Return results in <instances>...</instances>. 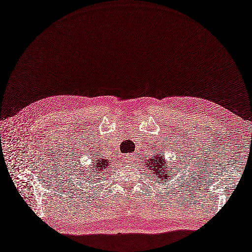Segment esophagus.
Returning a JSON list of instances; mask_svg holds the SVG:
<instances>
[{
    "mask_svg": "<svg viewBox=\"0 0 252 252\" xmlns=\"http://www.w3.org/2000/svg\"><path fill=\"white\" fill-rule=\"evenodd\" d=\"M136 158H137V155L136 154H130V155H126V159L127 160V161H129L130 163H133L136 160Z\"/></svg>",
    "mask_w": 252,
    "mask_h": 252,
    "instance_id": "34e87169",
    "label": "esophagus"
}]
</instances>
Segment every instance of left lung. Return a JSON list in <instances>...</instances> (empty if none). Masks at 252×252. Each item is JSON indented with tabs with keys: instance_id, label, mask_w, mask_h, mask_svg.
Masks as SVG:
<instances>
[{
	"instance_id": "1",
	"label": "left lung",
	"mask_w": 252,
	"mask_h": 252,
	"mask_svg": "<svg viewBox=\"0 0 252 252\" xmlns=\"http://www.w3.org/2000/svg\"><path fill=\"white\" fill-rule=\"evenodd\" d=\"M145 167L147 171L154 174V178L156 179L157 182H168V179L171 180V175L173 174V172L169 173L170 169L172 168L169 167V164L165 163L164 158L161 155L158 154L156 156L154 154V157H151L148 160H146ZM151 179H153V176H151Z\"/></svg>"
}]
</instances>
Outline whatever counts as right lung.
I'll return each instance as SVG.
<instances>
[{
    "label": "right lung",
    "instance_id": "add662e5",
    "mask_svg": "<svg viewBox=\"0 0 252 252\" xmlns=\"http://www.w3.org/2000/svg\"><path fill=\"white\" fill-rule=\"evenodd\" d=\"M98 155L95 154L94 159L92 160V171H88L89 174H91V178L96 179L98 178L99 174H101V172H104L105 170H107V168H109V161L107 159H103V158H97ZM89 170V168H88ZM85 178H88V175L85 176Z\"/></svg>",
    "mask_w": 252,
    "mask_h": 252
}]
</instances>
